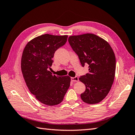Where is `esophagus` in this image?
Instances as JSON below:
<instances>
[{
  "instance_id": "1",
  "label": "esophagus",
  "mask_w": 135,
  "mask_h": 135,
  "mask_svg": "<svg viewBox=\"0 0 135 135\" xmlns=\"http://www.w3.org/2000/svg\"><path fill=\"white\" fill-rule=\"evenodd\" d=\"M71 80L72 81H79V78L78 76L75 77H72L71 78Z\"/></svg>"
}]
</instances>
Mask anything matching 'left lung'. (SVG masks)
Here are the masks:
<instances>
[{
    "mask_svg": "<svg viewBox=\"0 0 135 135\" xmlns=\"http://www.w3.org/2000/svg\"><path fill=\"white\" fill-rule=\"evenodd\" d=\"M68 41L82 66L89 65V72L79 78L85 85L81 100L89 104L100 103L108 95L115 78L116 60L112 48L93 34L70 36Z\"/></svg>",
    "mask_w": 135,
    "mask_h": 135,
    "instance_id": "1",
    "label": "left lung"
}]
</instances>
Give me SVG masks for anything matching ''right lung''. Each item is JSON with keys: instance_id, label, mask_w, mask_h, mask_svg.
<instances>
[{"instance_id": "right-lung-1", "label": "right lung", "mask_w": 135, "mask_h": 135, "mask_svg": "<svg viewBox=\"0 0 135 135\" xmlns=\"http://www.w3.org/2000/svg\"><path fill=\"white\" fill-rule=\"evenodd\" d=\"M67 39L68 35H42L28 42L23 51L21 68L24 80L30 92L45 105L61 103L70 87V76L53 75L49 70L55 51Z\"/></svg>"}]
</instances>
